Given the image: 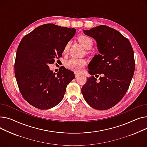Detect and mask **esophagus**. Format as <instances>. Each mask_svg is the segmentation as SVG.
Here are the masks:
<instances>
[{
	"mask_svg": "<svg viewBox=\"0 0 147 147\" xmlns=\"http://www.w3.org/2000/svg\"><path fill=\"white\" fill-rule=\"evenodd\" d=\"M80 75V74L79 73H78V72H75V77H76V78H77V77L78 76Z\"/></svg>",
	"mask_w": 147,
	"mask_h": 147,
	"instance_id": "34e87169",
	"label": "esophagus"
}]
</instances>
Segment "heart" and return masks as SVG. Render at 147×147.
<instances>
[{
  "instance_id": "heart-1",
  "label": "heart",
  "mask_w": 147,
  "mask_h": 147,
  "mask_svg": "<svg viewBox=\"0 0 147 147\" xmlns=\"http://www.w3.org/2000/svg\"><path fill=\"white\" fill-rule=\"evenodd\" d=\"M78 40L81 45L84 47V49L88 50L90 49L93 45V41L92 38L89 37L81 36L78 38ZM69 47V42H68L65 46L63 51L65 53L68 50ZM86 65V61L82 59H77V58H72L69 60H67L65 62L66 66L70 69L71 70L75 71H81Z\"/></svg>"
}]
</instances>
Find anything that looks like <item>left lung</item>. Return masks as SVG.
I'll use <instances>...</instances> for the list:
<instances>
[{"instance_id":"left-lung-1","label":"left lung","mask_w":147,"mask_h":147,"mask_svg":"<svg viewBox=\"0 0 147 147\" xmlns=\"http://www.w3.org/2000/svg\"><path fill=\"white\" fill-rule=\"evenodd\" d=\"M83 32L96 41L100 53L88 64L91 77L87 78L82 94L93 109L107 110L117 105L128 90L135 71L134 50L128 39L107 26L99 25Z\"/></svg>"}]
</instances>
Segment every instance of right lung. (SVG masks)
<instances>
[{
    "label": "right lung",
    "mask_w": 147,
    "mask_h": 147,
    "mask_svg": "<svg viewBox=\"0 0 147 147\" xmlns=\"http://www.w3.org/2000/svg\"><path fill=\"white\" fill-rule=\"evenodd\" d=\"M76 30L46 24L39 26L21 40L17 49L15 74L24 98L41 110L52 108L62 100L66 88L75 76L63 66L53 73L49 65L61 57Z\"/></svg>",
    "instance_id": "1"
}]
</instances>
